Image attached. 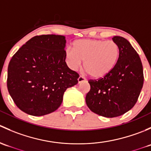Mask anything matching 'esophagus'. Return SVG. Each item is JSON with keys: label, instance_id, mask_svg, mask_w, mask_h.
I'll return each instance as SVG.
<instances>
[{"label": "esophagus", "instance_id": "esophagus-1", "mask_svg": "<svg viewBox=\"0 0 151 151\" xmlns=\"http://www.w3.org/2000/svg\"><path fill=\"white\" fill-rule=\"evenodd\" d=\"M84 81H86V80H85V77H83V76H80V77H78V83H82V82H84Z\"/></svg>", "mask_w": 151, "mask_h": 151}]
</instances>
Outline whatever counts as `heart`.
Segmentation results:
<instances>
[{
  "mask_svg": "<svg viewBox=\"0 0 151 151\" xmlns=\"http://www.w3.org/2000/svg\"><path fill=\"white\" fill-rule=\"evenodd\" d=\"M120 50L112 40L80 39L74 48L66 50V60L69 68L77 69L84 62V68L92 78L99 80L112 71L118 63Z\"/></svg>",
  "mask_w": 151,
  "mask_h": 151,
  "instance_id": "heart-1",
  "label": "heart"
}]
</instances>
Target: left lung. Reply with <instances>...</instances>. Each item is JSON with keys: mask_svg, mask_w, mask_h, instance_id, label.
Listing matches in <instances>:
<instances>
[{"mask_svg": "<svg viewBox=\"0 0 151 151\" xmlns=\"http://www.w3.org/2000/svg\"><path fill=\"white\" fill-rule=\"evenodd\" d=\"M112 40L119 47L118 63L106 77L88 81L91 90L85 97L88 108L106 118L130 110L137 101L144 81L142 64L136 50L125 38L116 36Z\"/></svg>", "mask_w": 151, "mask_h": 151, "instance_id": "8db88e82", "label": "left lung"}]
</instances>
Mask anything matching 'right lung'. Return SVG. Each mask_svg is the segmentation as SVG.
I'll return each mask as SVG.
<instances>
[{
	"label": "right lung",
	"instance_id": "right-lung-1",
	"mask_svg": "<svg viewBox=\"0 0 151 151\" xmlns=\"http://www.w3.org/2000/svg\"><path fill=\"white\" fill-rule=\"evenodd\" d=\"M66 37L42 35L30 39L11 59L7 88L14 102L28 115L42 116L55 111L79 74L66 61Z\"/></svg>",
	"mask_w": 151,
	"mask_h": 151
}]
</instances>
